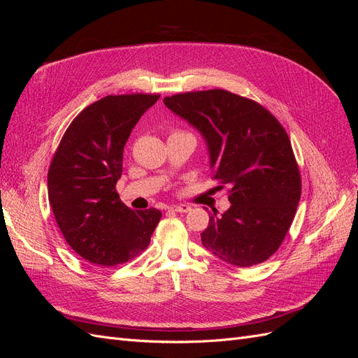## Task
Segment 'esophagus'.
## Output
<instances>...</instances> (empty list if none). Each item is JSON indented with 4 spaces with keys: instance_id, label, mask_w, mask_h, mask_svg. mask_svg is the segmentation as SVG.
Here are the masks:
<instances>
[{
    "instance_id": "1",
    "label": "esophagus",
    "mask_w": 358,
    "mask_h": 358,
    "mask_svg": "<svg viewBox=\"0 0 358 358\" xmlns=\"http://www.w3.org/2000/svg\"><path fill=\"white\" fill-rule=\"evenodd\" d=\"M170 210L179 212V213H187L191 210V208L188 204H173V206H170Z\"/></svg>"
}]
</instances>
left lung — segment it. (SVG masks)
Returning <instances> with one entry per match:
<instances>
[{
  "label": "left lung",
  "mask_w": 358,
  "mask_h": 358,
  "mask_svg": "<svg viewBox=\"0 0 358 358\" xmlns=\"http://www.w3.org/2000/svg\"><path fill=\"white\" fill-rule=\"evenodd\" d=\"M164 104L204 136L212 179L229 187L230 209L210 213L203 245L233 266L266 262L282 245L301 194L284 127L259 103L225 90L175 94Z\"/></svg>",
  "instance_id": "8db88e82"
}]
</instances>
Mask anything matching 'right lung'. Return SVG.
Instances as JSON below:
<instances>
[{
	"label": "right lung",
	"instance_id": "right-lung-1",
	"mask_svg": "<svg viewBox=\"0 0 358 358\" xmlns=\"http://www.w3.org/2000/svg\"><path fill=\"white\" fill-rule=\"evenodd\" d=\"M159 94L107 95L76 116L53 154L48 196L76 254L113 267L142 254L161 220L155 208L131 210L119 199L124 146Z\"/></svg>",
	"mask_w": 358,
	"mask_h": 358
}]
</instances>
